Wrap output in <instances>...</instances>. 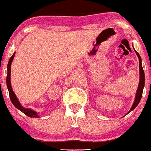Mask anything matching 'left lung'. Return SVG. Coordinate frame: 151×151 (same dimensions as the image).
I'll use <instances>...</instances> for the list:
<instances>
[{
  "instance_id": "left-lung-1",
  "label": "left lung",
  "mask_w": 151,
  "mask_h": 151,
  "mask_svg": "<svg viewBox=\"0 0 151 151\" xmlns=\"http://www.w3.org/2000/svg\"><path fill=\"white\" fill-rule=\"evenodd\" d=\"M136 53L138 56L139 59V72H140V81H139V87H138L137 89V94H136V99L135 101H134V103L133 105H132V108L130 109V110L129 111L128 113H129L131 111L134 110L136 107L137 106L138 104H139L140 101H141V97H142V94H143V87H144V83H145V75H144V71L143 70L142 68V64H141V56L139 55V54L136 51ZM127 113V114H128Z\"/></svg>"
}]
</instances>
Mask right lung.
Wrapping results in <instances>:
<instances>
[{
	"label": "right lung",
	"mask_w": 151,
	"mask_h": 151,
	"mask_svg": "<svg viewBox=\"0 0 151 151\" xmlns=\"http://www.w3.org/2000/svg\"><path fill=\"white\" fill-rule=\"evenodd\" d=\"M14 54H15V52H14L13 55L10 57L8 64V75H7L6 82H7V86H8V88L9 95H10V99L11 100L12 104H13L17 109H19L20 111L22 112L23 113H24L27 116H28V117H39L37 113H36L35 111L31 110V109L24 108L22 106L20 103L19 102V101H18L17 97H16L15 94H14L13 91L12 89L11 83H10V66H11V63H12V60H13L14 58Z\"/></svg>",
	"instance_id": "1"
}]
</instances>
